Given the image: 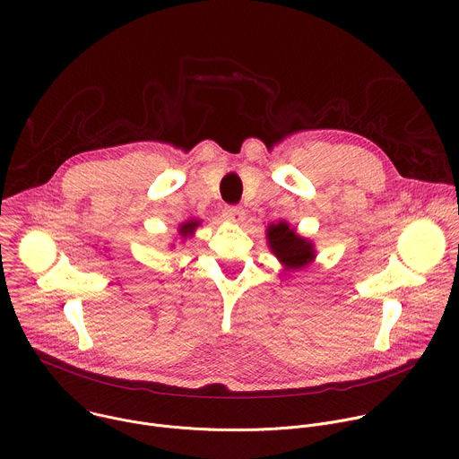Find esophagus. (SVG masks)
<instances>
[{
    "mask_svg": "<svg viewBox=\"0 0 459 459\" xmlns=\"http://www.w3.org/2000/svg\"><path fill=\"white\" fill-rule=\"evenodd\" d=\"M223 218H225L227 221H230V223L239 225V223L245 221V211H243L241 207H227V209L223 211Z\"/></svg>",
    "mask_w": 459,
    "mask_h": 459,
    "instance_id": "1",
    "label": "esophagus"
}]
</instances>
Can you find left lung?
Segmentation results:
<instances>
[{"label": "left lung", "instance_id": "left-lung-1", "mask_svg": "<svg viewBox=\"0 0 459 459\" xmlns=\"http://www.w3.org/2000/svg\"><path fill=\"white\" fill-rule=\"evenodd\" d=\"M267 239L271 250L285 265V269L299 271L316 257L314 243L296 234V230L290 229L287 221L271 223L267 229Z\"/></svg>", "mask_w": 459, "mask_h": 459}]
</instances>
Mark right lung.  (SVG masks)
<instances>
[{
    "label": "right lung",
    "mask_w": 459,
    "mask_h": 459,
    "mask_svg": "<svg viewBox=\"0 0 459 459\" xmlns=\"http://www.w3.org/2000/svg\"><path fill=\"white\" fill-rule=\"evenodd\" d=\"M198 225H200V221L188 220V221H185V223H181V225H179L178 232L181 234V238H188V236H192V234H194V230H195V227H198Z\"/></svg>",
    "instance_id": "right-lung-1"
}]
</instances>
